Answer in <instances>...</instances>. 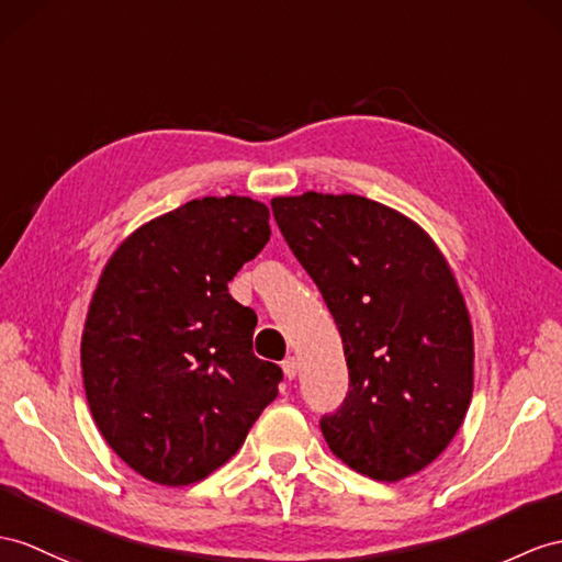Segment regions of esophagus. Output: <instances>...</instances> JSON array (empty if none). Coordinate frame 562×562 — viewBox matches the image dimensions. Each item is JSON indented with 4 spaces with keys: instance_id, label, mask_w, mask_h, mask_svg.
Instances as JSON below:
<instances>
[{
    "instance_id": "esophagus-1",
    "label": "esophagus",
    "mask_w": 562,
    "mask_h": 562,
    "mask_svg": "<svg viewBox=\"0 0 562 562\" xmlns=\"http://www.w3.org/2000/svg\"><path fill=\"white\" fill-rule=\"evenodd\" d=\"M281 367H283V374H285V379H289V381H293V379L297 376L300 362H297L295 358H285V360L281 362Z\"/></svg>"
}]
</instances>
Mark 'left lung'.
Segmentation results:
<instances>
[{
    "label": "left lung",
    "instance_id": "left-lung-1",
    "mask_svg": "<svg viewBox=\"0 0 562 562\" xmlns=\"http://www.w3.org/2000/svg\"><path fill=\"white\" fill-rule=\"evenodd\" d=\"M271 212L344 338L350 391L319 427L336 458L401 482L453 441L474 389L468 307L424 231L360 195L273 198Z\"/></svg>",
    "mask_w": 562,
    "mask_h": 562
}]
</instances>
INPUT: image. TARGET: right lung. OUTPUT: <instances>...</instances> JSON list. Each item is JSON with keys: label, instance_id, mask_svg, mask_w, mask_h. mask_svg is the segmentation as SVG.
Returning a JSON list of instances; mask_svg holds the SVG:
<instances>
[{"label": "right lung", "instance_id": "add662e5", "mask_svg": "<svg viewBox=\"0 0 562 562\" xmlns=\"http://www.w3.org/2000/svg\"><path fill=\"white\" fill-rule=\"evenodd\" d=\"M271 236L267 204L190 200L119 245L80 340L94 424L131 470L188 486L238 453L279 395V364L252 352L257 314L228 281Z\"/></svg>", "mask_w": 562, "mask_h": 562}]
</instances>
